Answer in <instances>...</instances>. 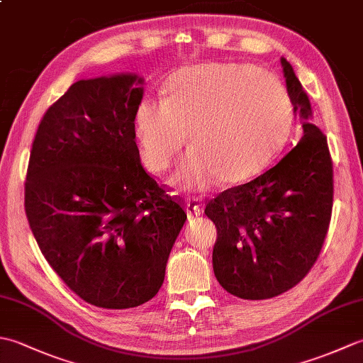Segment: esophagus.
<instances>
[{"label":"esophagus","mask_w":363,"mask_h":363,"mask_svg":"<svg viewBox=\"0 0 363 363\" xmlns=\"http://www.w3.org/2000/svg\"><path fill=\"white\" fill-rule=\"evenodd\" d=\"M187 212L189 215H194V217H199L203 213V206L198 203V199L189 198L187 199Z\"/></svg>","instance_id":"34e87169"}]
</instances>
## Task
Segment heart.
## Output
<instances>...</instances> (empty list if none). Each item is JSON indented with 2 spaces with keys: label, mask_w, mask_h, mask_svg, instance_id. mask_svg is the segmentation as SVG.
Listing matches in <instances>:
<instances>
[{
  "label": "heart",
  "mask_w": 363,
  "mask_h": 363,
  "mask_svg": "<svg viewBox=\"0 0 363 363\" xmlns=\"http://www.w3.org/2000/svg\"><path fill=\"white\" fill-rule=\"evenodd\" d=\"M291 104L272 73L245 64L186 68L165 84V99L143 98L134 117L145 167L172 168L186 145L191 152L172 177L179 190H201L217 179L238 184L259 174L284 146Z\"/></svg>",
  "instance_id": "1"
}]
</instances>
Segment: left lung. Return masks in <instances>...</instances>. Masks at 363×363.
<instances>
[{"mask_svg": "<svg viewBox=\"0 0 363 363\" xmlns=\"http://www.w3.org/2000/svg\"><path fill=\"white\" fill-rule=\"evenodd\" d=\"M284 76L303 138L268 172L211 199L213 273L230 295L268 299L295 287L317 262L329 229L334 169L328 138L307 121L311 103L291 65Z\"/></svg>", "mask_w": 363, "mask_h": 363, "instance_id": "8db88e82", "label": "left lung"}]
</instances>
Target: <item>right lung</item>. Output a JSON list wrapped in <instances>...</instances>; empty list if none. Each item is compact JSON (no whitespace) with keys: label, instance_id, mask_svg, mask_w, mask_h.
<instances>
[{"label":"right lung","instance_id":"add662e5","mask_svg":"<svg viewBox=\"0 0 363 363\" xmlns=\"http://www.w3.org/2000/svg\"><path fill=\"white\" fill-rule=\"evenodd\" d=\"M133 74L74 82L45 112L30 150L25 212L45 259L86 303L129 309L157 295L187 213L145 172Z\"/></svg>","mask_w":363,"mask_h":363}]
</instances>
